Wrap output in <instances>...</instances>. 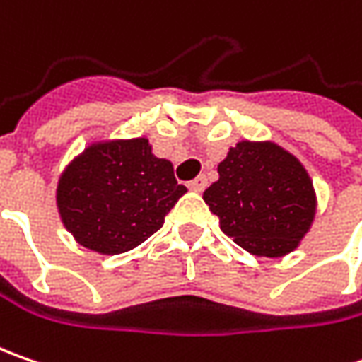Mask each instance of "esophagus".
Here are the masks:
<instances>
[{
  "instance_id": "esophagus-1",
  "label": "esophagus",
  "mask_w": 362,
  "mask_h": 362,
  "mask_svg": "<svg viewBox=\"0 0 362 362\" xmlns=\"http://www.w3.org/2000/svg\"><path fill=\"white\" fill-rule=\"evenodd\" d=\"M205 187H207V179H205L203 175H199L197 179H193V181L189 183V189H191V191H197V193H202Z\"/></svg>"
}]
</instances>
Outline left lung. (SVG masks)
Listing matches in <instances>:
<instances>
[{"mask_svg":"<svg viewBox=\"0 0 362 362\" xmlns=\"http://www.w3.org/2000/svg\"><path fill=\"white\" fill-rule=\"evenodd\" d=\"M217 173L203 199L226 235L254 256L282 257L298 247L313 226L316 193L292 153L270 141H240Z\"/></svg>","mask_w":362,"mask_h":362,"instance_id":"left-lung-1","label":"left lung"}]
</instances>
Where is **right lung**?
I'll list each match as a JSON object with an SVG mask.
<instances>
[{
  "label": "right lung",
  "mask_w": 362,
  "mask_h": 362,
  "mask_svg": "<svg viewBox=\"0 0 362 362\" xmlns=\"http://www.w3.org/2000/svg\"><path fill=\"white\" fill-rule=\"evenodd\" d=\"M183 193L171 160L155 157L139 136L84 148L60 175L56 205L80 245L117 256L159 231Z\"/></svg>",
  "instance_id": "1"
}]
</instances>
